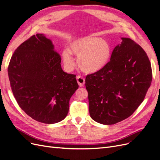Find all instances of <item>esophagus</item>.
Listing matches in <instances>:
<instances>
[{
  "label": "esophagus",
  "mask_w": 160,
  "mask_h": 160,
  "mask_svg": "<svg viewBox=\"0 0 160 160\" xmlns=\"http://www.w3.org/2000/svg\"><path fill=\"white\" fill-rule=\"evenodd\" d=\"M77 82L80 86H83L85 84V79L84 77H82V76H77Z\"/></svg>",
  "instance_id": "esophagus-1"
}]
</instances>
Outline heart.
<instances>
[{"label":"heart","instance_id":"heart-1","mask_svg":"<svg viewBox=\"0 0 160 160\" xmlns=\"http://www.w3.org/2000/svg\"><path fill=\"white\" fill-rule=\"evenodd\" d=\"M70 50L62 52L64 64L68 70L75 66L72 54L77 58L80 68L86 73H94L102 69L108 62L111 56V47L107 41L96 37H85L73 41Z\"/></svg>","mask_w":160,"mask_h":160}]
</instances>
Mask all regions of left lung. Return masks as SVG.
Listing matches in <instances>:
<instances>
[{
    "instance_id": "8db88e82",
    "label": "left lung",
    "mask_w": 160,
    "mask_h": 160,
    "mask_svg": "<svg viewBox=\"0 0 160 160\" xmlns=\"http://www.w3.org/2000/svg\"><path fill=\"white\" fill-rule=\"evenodd\" d=\"M110 61L86 78L92 119L113 125L131 116L144 101L152 79L150 60L142 47L122 38Z\"/></svg>"
}]
</instances>
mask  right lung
<instances>
[{
    "instance_id": "1",
    "label": "right lung",
    "mask_w": 160,
    "mask_h": 160,
    "mask_svg": "<svg viewBox=\"0 0 160 160\" xmlns=\"http://www.w3.org/2000/svg\"><path fill=\"white\" fill-rule=\"evenodd\" d=\"M61 57L42 33L32 35L14 51L8 74L18 104L33 119L53 124L62 121L70 98L78 88L76 75L62 70Z\"/></svg>"
}]
</instances>
